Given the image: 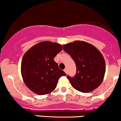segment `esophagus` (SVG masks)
<instances>
[{
    "mask_svg": "<svg viewBox=\"0 0 121 121\" xmlns=\"http://www.w3.org/2000/svg\"><path fill=\"white\" fill-rule=\"evenodd\" d=\"M64 71H65V73H66V74H67V73H68V69H66V68H65V69H64Z\"/></svg>",
    "mask_w": 121,
    "mask_h": 121,
    "instance_id": "34e87169",
    "label": "esophagus"
}]
</instances>
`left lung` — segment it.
Here are the masks:
<instances>
[{
    "label": "left lung",
    "mask_w": 121,
    "mask_h": 121,
    "mask_svg": "<svg viewBox=\"0 0 121 121\" xmlns=\"http://www.w3.org/2000/svg\"><path fill=\"white\" fill-rule=\"evenodd\" d=\"M63 49L71 56L77 67L74 77L67 76L72 87L82 93L97 88L103 81L106 70L104 59L98 49L80 41L65 44Z\"/></svg>",
    "instance_id": "8db88e82"
}]
</instances>
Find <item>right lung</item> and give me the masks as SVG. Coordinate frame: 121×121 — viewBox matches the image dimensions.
<instances>
[{
	"label": "right lung",
	"mask_w": 121,
	"mask_h": 121,
	"mask_svg": "<svg viewBox=\"0 0 121 121\" xmlns=\"http://www.w3.org/2000/svg\"><path fill=\"white\" fill-rule=\"evenodd\" d=\"M62 49L56 43L43 41L25 53L21 62V74L32 91L39 95L49 94L55 89L59 79L66 75L54 60Z\"/></svg>",
	"instance_id": "right-lung-1"
}]
</instances>
